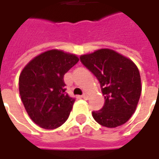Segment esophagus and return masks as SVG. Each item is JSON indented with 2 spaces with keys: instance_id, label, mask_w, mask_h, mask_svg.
<instances>
[{
  "instance_id": "34e87169",
  "label": "esophagus",
  "mask_w": 159,
  "mask_h": 159,
  "mask_svg": "<svg viewBox=\"0 0 159 159\" xmlns=\"http://www.w3.org/2000/svg\"><path fill=\"white\" fill-rule=\"evenodd\" d=\"M88 97H89V96H88V94H83L82 95V98L86 99V100L88 99Z\"/></svg>"
}]
</instances>
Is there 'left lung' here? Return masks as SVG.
Listing matches in <instances>:
<instances>
[{
  "instance_id": "1",
  "label": "left lung",
  "mask_w": 159,
  "mask_h": 159,
  "mask_svg": "<svg viewBox=\"0 0 159 159\" xmlns=\"http://www.w3.org/2000/svg\"><path fill=\"white\" fill-rule=\"evenodd\" d=\"M80 61L101 85L104 105L93 111L95 121L106 127L125 124L134 113L142 92L141 76L131 59L110 48L80 56Z\"/></svg>"
}]
</instances>
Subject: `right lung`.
I'll return each mask as SVG.
<instances>
[{"instance_id": "1", "label": "right lung", "mask_w": 159, "mask_h": 159, "mask_svg": "<svg viewBox=\"0 0 159 159\" xmlns=\"http://www.w3.org/2000/svg\"><path fill=\"white\" fill-rule=\"evenodd\" d=\"M74 54L51 49L28 63L19 76V94L35 124L55 129L67 120L75 98L65 92L64 74L79 62Z\"/></svg>"}]
</instances>
